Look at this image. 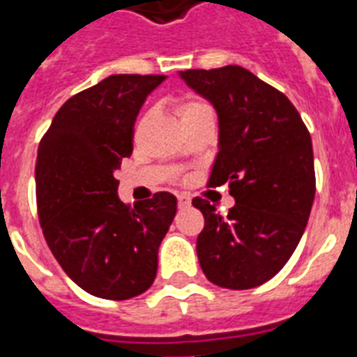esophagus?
Returning a JSON list of instances; mask_svg holds the SVG:
<instances>
[{
	"label": "esophagus",
	"instance_id": "34e87169",
	"mask_svg": "<svg viewBox=\"0 0 357 357\" xmlns=\"http://www.w3.org/2000/svg\"><path fill=\"white\" fill-rule=\"evenodd\" d=\"M178 206L179 208H189L190 198L187 197V195H178Z\"/></svg>",
	"mask_w": 357,
	"mask_h": 357
}]
</instances>
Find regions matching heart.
Returning <instances> with one entry per match:
<instances>
[{
	"mask_svg": "<svg viewBox=\"0 0 357 357\" xmlns=\"http://www.w3.org/2000/svg\"><path fill=\"white\" fill-rule=\"evenodd\" d=\"M200 108H204V105H200V102H181L178 108L179 118H185V116H189V114L198 112Z\"/></svg>",
	"mask_w": 357,
	"mask_h": 357,
	"instance_id": "obj_1",
	"label": "heart"
}]
</instances>
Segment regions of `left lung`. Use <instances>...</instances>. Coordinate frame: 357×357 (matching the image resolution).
Segmentation results:
<instances>
[{
    "label": "left lung",
    "instance_id": "1",
    "mask_svg": "<svg viewBox=\"0 0 357 357\" xmlns=\"http://www.w3.org/2000/svg\"><path fill=\"white\" fill-rule=\"evenodd\" d=\"M219 118V153L209 185L228 183L227 217L195 198L204 215L200 268L222 288L247 290L277 275L296 251L314 200L311 135L287 95L239 65L179 70Z\"/></svg>",
    "mask_w": 357,
    "mask_h": 357
}]
</instances>
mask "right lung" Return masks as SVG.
I'll return each instance as SVG.
<instances>
[{"mask_svg": "<svg viewBox=\"0 0 357 357\" xmlns=\"http://www.w3.org/2000/svg\"><path fill=\"white\" fill-rule=\"evenodd\" d=\"M160 75H112L70 97L37 151L40 228L63 271L91 296L129 299L157 275V252L178 209L170 192L125 206L114 178L132 153V127Z\"/></svg>", "mask_w": 357, "mask_h": 357, "instance_id": "1", "label": "right lung"}]
</instances>
